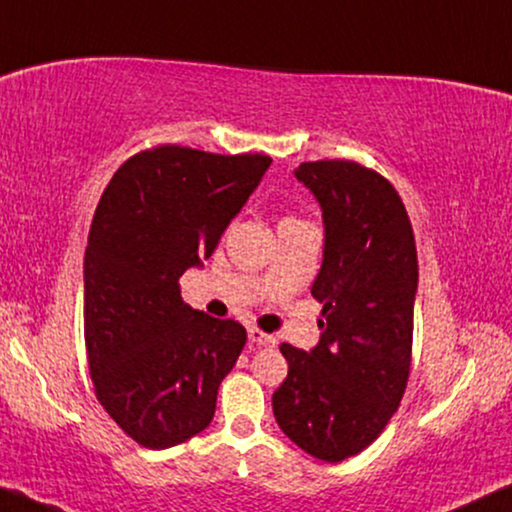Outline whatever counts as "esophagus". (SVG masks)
Returning <instances> with one entry per match:
<instances>
[{"label": "esophagus", "mask_w": 512, "mask_h": 512, "mask_svg": "<svg viewBox=\"0 0 512 512\" xmlns=\"http://www.w3.org/2000/svg\"><path fill=\"white\" fill-rule=\"evenodd\" d=\"M249 342L251 345H258V347H275V335H268L263 331H258V328H249Z\"/></svg>", "instance_id": "obj_1"}]
</instances>
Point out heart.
Segmentation results:
<instances>
[{
	"instance_id": "obj_1",
	"label": "heart",
	"mask_w": 512,
	"mask_h": 512,
	"mask_svg": "<svg viewBox=\"0 0 512 512\" xmlns=\"http://www.w3.org/2000/svg\"><path fill=\"white\" fill-rule=\"evenodd\" d=\"M289 221H293V219H289Z\"/></svg>"
}]
</instances>
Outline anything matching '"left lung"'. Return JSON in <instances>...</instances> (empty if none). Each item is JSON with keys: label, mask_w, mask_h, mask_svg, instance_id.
Here are the masks:
<instances>
[{"label": "left lung", "mask_w": 512, "mask_h": 512, "mask_svg": "<svg viewBox=\"0 0 512 512\" xmlns=\"http://www.w3.org/2000/svg\"><path fill=\"white\" fill-rule=\"evenodd\" d=\"M321 207L324 258L312 296L324 305L310 352L282 345L289 375L272 410L314 459L354 457L401 405L410 373L417 249L394 186L352 160L293 170Z\"/></svg>", "instance_id": "8db88e82"}]
</instances>
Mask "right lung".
Masks as SVG:
<instances>
[{
  "label": "right lung",
  "instance_id": "1",
  "mask_svg": "<svg viewBox=\"0 0 512 512\" xmlns=\"http://www.w3.org/2000/svg\"><path fill=\"white\" fill-rule=\"evenodd\" d=\"M272 160L158 146L104 188L83 261V321L95 394L139 445L205 431L247 331L181 300L179 277L219 247Z\"/></svg>",
  "mask_w": 512,
  "mask_h": 512
}]
</instances>
